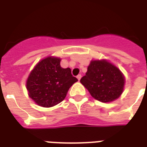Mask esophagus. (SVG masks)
<instances>
[{"instance_id":"esophagus-1","label":"esophagus","mask_w":147,"mask_h":147,"mask_svg":"<svg viewBox=\"0 0 147 147\" xmlns=\"http://www.w3.org/2000/svg\"><path fill=\"white\" fill-rule=\"evenodd\" d=\"M81 77H82V76H81L80 74H79V75H77V76H76V78L78 79V80H80Z\"/></svg>"}]
</instances>
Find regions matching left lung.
I'll list each match as a JSON object with an SVG mask.
<instances>
[{
    "instance_id": "8db88e82",
    "label": "left lung",
    "mask_w": 147,
    "mask_h": 147,
    "mask_svg": "<svg viewBox=\"0 0 147 147\" xmlns=\"http://www.w3.org/2000/svg\"><path fill=\"white\" fill-rule=\"evenodd\" d=\"M80 82L96 100L106 103L121 95L125 78L116 66L105 60L92 61Z\"/></svg>"
}]
</instances>
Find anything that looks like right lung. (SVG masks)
Returning a JSON list of instances; mask_svg holds the SVG:
<instances>
[{
  "label": "right lung",
  "instance_id": "add662e5",
  "mask_svg": "<svg viewBox=\"0 0 147 147\" xmlns=\"http://www.w3.org/2000/svg\"><path fill=\"white\" fill-rule=\"evenodd\" d=\"M61 59L48 57L33 69L27 80L29 97L39 106L51 107L61 102L69 88L78 80L69 67L62 68Z\"/></svg>",
  "mask_w": 147,
  "mask_h": 147
}]
</instances>
